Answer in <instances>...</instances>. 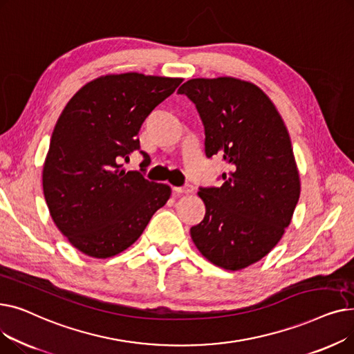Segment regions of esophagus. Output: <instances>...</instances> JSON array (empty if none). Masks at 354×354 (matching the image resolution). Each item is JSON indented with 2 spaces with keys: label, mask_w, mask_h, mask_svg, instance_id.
Masks as SVG:
<instances>
[{
  "label": "esophagus",
  "mask_w": 354,
  "mask_h": 354,
  "mask_svg": "<svg viewBox=\"0 0 354 354\" xmlns=\"http://www.w3.org/2000/svg\"><path fill=\"white\" fill-rule=\"evenodd\" d=\"M174 192L175 194H191V192H194V187H192V185L187 183L185 187H175Z\"/></svg>",
  "instance_id": "obj_1"
}]
</instances>
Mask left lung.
I'll return each mask as SVG.
<instances>
[{
  "label": "left lung",
  "instance_id": "left-lung-1",
  "mask_svg": "<svg viewBox=\"0 0 354 354\" xmlns=\"http://www.w3.org/2000/svg\"><path fill=\"white\" fill-rule=\"evenodd\" d=\"M178 93L198 110L207 156L219 155L231 167L219 188H199L207 212L191 228L192 241L212 264L243 270L278 244L300 198L288 130L268 96L250 82L192 79Z\"/></svg>",
  "mask_w": 354,
  "mask_h": 354
}]
</instances>
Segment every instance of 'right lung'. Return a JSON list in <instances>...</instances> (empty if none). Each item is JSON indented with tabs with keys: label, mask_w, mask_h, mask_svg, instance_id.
I'll return each mask as SVG.
<instances>
[{
	"label": "right lung",
	"mask_w": 354,
	"mask_h": 354,
	"mask_svg": "<svg viewBox=\"0 0 354 354\" xmlns=\"http://www.w3.org/2000/svg\"><path fill=\"white\" fill-rule=\"evenodd\" d=\"M182 79L107 74L83 86L54 126L43 191L54 224L73 247L109 258L132 245L171 196L165 183L124 171L139 151V130ZM145 171L151 162L140 151Z\"/></svg>",
	"instance_id": "1"
}]
</instances>
